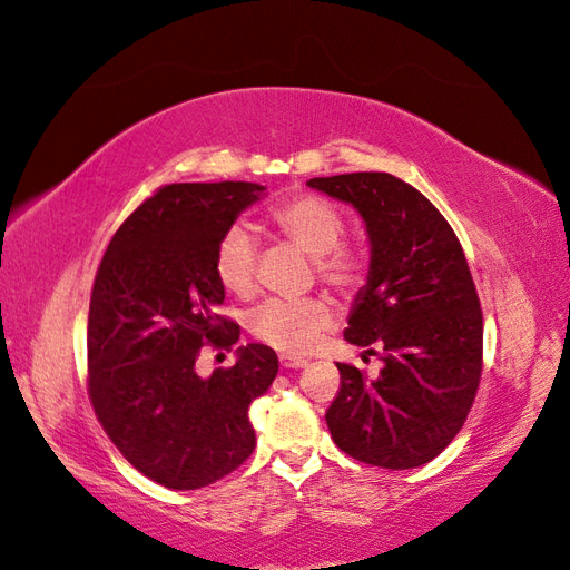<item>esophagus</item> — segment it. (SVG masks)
I'll return each instance as SVG.
<instances>
[{
    "label": "esophagus",
    "mask_w": 570,
    "mask_h": 570,
    "mask_svg": "<svg viewBox=\"0 0 570 570\" xmlns=\"http://www.w3.org/2000/svg\"><path fill=\"white\" fill-rule=\"evenodd\" d=\"M279 361H282L284 368H303V366H308V361L301 358V356H291V354H282Z\"/></svg>",
    "instance_id": "1"
}]
</instances>
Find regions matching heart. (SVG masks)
<instances>
[{
	"instance_id": "1",
	"label": "heart",
	"mask_w": 570,
	"mask_h": 570,
	"mask_svg": "<svg viewBox=\"0 0 570 570\" xmlns=\"http://www.w3.org/2000/svg\"><path fill=\"white\" fill-rule=\"evenodd\" d=\"M269 224L313 255L317 279L340 294H352L366 282V257L356 247L342 243L346 222L332 202L317 195H294L282 199L269 212ZM257 240L245 224H233L216 243V279L233 296H250L255 288ZM332 308L325 298L267 301L250 317V330L259 342L284 354H305L317 342L320 332L332 325Z\"/></svg>"
}]
</instances>
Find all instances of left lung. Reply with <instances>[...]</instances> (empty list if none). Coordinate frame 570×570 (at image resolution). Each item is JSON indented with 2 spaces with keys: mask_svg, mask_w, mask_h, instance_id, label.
I'll use <instances>...</instances> for the list:
<instances>
[{
  "mask_svg": "<svg viewBox=\"0 0 570 570\" xmlns=\"http://www.w3.org/2000/svg\"><path fill=\"white\" fill-rule=\"evenodd\" d=\"M352 204L371 240L368 282L344 340L381 348L383 368L366 377L337 363L342 383L325 414L334 443L358 462L412 470L450 445L481 381L484 317L455 230L433 204L390 173L308 180Z\"/></svg>",
  "mask_w": 570,
  "mask_h": 570,
  "instance_id": "1",
  "label": "left lung"
}]
</instances>
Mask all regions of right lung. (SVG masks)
I'll use <instances>...</instances> for the list:
<instances>
[{"instance_id":"obj_1","label":"right lung","mask_w":570,"mask_h":570,"mask_svg":"<svg viewBox=\"0 0 570 570\" xmlns=\"http://www.w3.org/2000/svg\"><path fill=\"white\" fill-rule=\"evenodd\" d=\"M257 183H175L125 218L100 259L89 308V397L122 458L156 484L193 491L255 450L247 406L279 371L265 344L230 368L195 371L204 344L230 348L240 327L216 315V243L255 204Z\"/></svg>"}]
</instances>
